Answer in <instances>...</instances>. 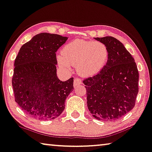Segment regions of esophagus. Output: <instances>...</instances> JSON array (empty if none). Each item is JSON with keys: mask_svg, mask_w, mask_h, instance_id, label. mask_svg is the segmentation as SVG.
<instances>
[{"mask_svg": "<svg viewBox=\"0 0 152 152\" xmlns=\"http://www.w3.org/2000/svg\"><path fill=\"white\" fill-rule=\"evenodd\" d=\"M82 83V81H81V79H79V77H75L74 79V82H73V85L75 87H76L77 86L79 85V84H81Z\"/></svg>", "mask_w": 152, "mask_h": 152, "instance_id": "esophagus-1", "label": "esophagus"}]
</instances>
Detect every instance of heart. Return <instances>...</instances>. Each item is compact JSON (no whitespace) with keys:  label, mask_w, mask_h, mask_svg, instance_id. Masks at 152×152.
<instances>
[{"label":"heart","mask_w":152,"mask_h":152,"mask_svg":"<svg viewBox=\"0 0 152 152\" xmlns=\"http://www.w3.org/2000/svg\"><path fill=\"white\" fill-rule=\"evenodd\" d=\"M108 58V51L100 41L75 40L62 48L58 58L59 66L69 70L76 64V70L82 76L93 75L103 68Z\"/></svg>","instance_id":"obj_1"}]
</instances>
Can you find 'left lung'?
Returning <instances> with one entry per match:
<instances>
[{
	"label": "left lung",
	"mask_w": 152,
	"mask_h": 152,
	"mask_svg": "<svg viewBox=\"0 0 152 152\" xmlns=\"http://www.w3.org/2000/svg\"><path fill=\"white\" fill-rule=\"evenodd\" d=\"M108 51V60L99 73L83 81L88 107L102 121H115L135 105L139 92V71L132 55L113 37H96Z\"/></svg>",
	"instance_id": "left-lung-1"
}]
</instances>
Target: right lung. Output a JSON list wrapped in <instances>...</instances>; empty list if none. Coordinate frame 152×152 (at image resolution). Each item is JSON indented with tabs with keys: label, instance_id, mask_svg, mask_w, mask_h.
<instances>
[{
	"label": "right lung",
	"instance_id": "obj_1",
	"mask_svg": "<svg viewBox=\"0 0 152 152\" xmlns=\"http://www.w3.org/2000/svg\"><path fill=\"white\" fill-rule=\"evenodd\" d=\"M66 40L60 34H38L22 46L16 56L12 77L15 101L32 118H57L73 90V77L62 81L56 75V52Z\"/></svg>",
	"mask_w": 152,
	"mask_h": 152
}]
</instances>
